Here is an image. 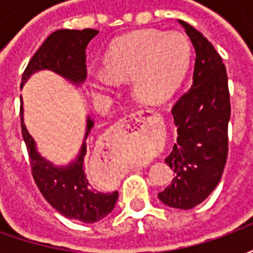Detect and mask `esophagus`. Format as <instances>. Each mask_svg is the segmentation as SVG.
Returning a JSON list of instances; mask_svg holds the SVG:
<instances>
[{"instance_id": "esophagus-1", "label": "esophagus", "mask_w": 253, "mask_h": 253, "mask_svg": "<svg viewBox=\"0 0 253 253\" xmlns=\"http://www.w3.org/2000/svg\"><path fill=\"white\" fill-rule=\"evenodd\" d=\"M152 115L153 114V111H138V112H132L130 115H127L123 118V123L126 125V126H131L134 123H137V122H142L143 119H146V116Z\"/></svg>"}]
</instances>
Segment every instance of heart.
Masks as SVG:
<instances>
[{
    "label": "heart",
    "mask_w": 253,
    "mask_h": 253,
    "mask_svg": "<svg viewBox=\"0 0 253 253\" xmlns=\"http://www.w3.org/2000/svg\"><path fill=\"white\" fill-rule=\"evenodd\" d=\"M190 61L191 46L184 35L137 31L110 47L103 61L105 74L94 76L90 85L96 92H105L112 81L134 77L135 93L146 101L159 103L179 86Z\"/></svg>",
    "instance_id": "obj_1"
}]
</instances>
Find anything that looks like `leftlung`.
<instances>
[{
  "label": "left lung",
  "mask_w": 253,
  "mask_h": 253,
  "mask_svg": "<svg viewBox=\"0 0 253 253\" xmlns=\"http://www.w3.org/2000/svg\"><path fill=\"white\" fill-rule=\"evenodd\" d=\"M179 23L195 48V67L191 88L172 108L177 138L165 163L176 175L159 198L167 206L188 210L221 180L228 159L230 100L222 58L203 34L183 20Z\"/></svg>",
  "instance_id": "8db88e82"
}]
</instances>
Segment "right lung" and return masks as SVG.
Here are the masks:
<instances>
[{"instance_id":"1","label":"right lung","mask_w":253,"mask_h":253,"mask_svg":"<svg viewBox=\"0 0 253 253\" xmlns=\"http://www.w3.org/2000/svg\"><path fill=\"white\" fill-rule=\"evenodd\" d=\"M99 31L85 28L58 30L47 38L39 50L31 58L21 78V88L36 72L51 70L76 86L83 85L86 78L85 50ZM21 132L30 154V164L36 186L50 205L58 212L70 219L85 223L97 222L107 217L115 207L118 191L101 192L90 186L85 172L86 138L93 127L90 116L86 118V131L78 156L67 165H54L42 156L34 138L24 125L23 99L20 107Z\"/></svg>"}]
</instances>
